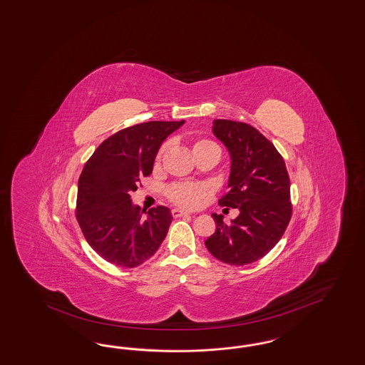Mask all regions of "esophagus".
Wrapping results in <instances>:
<instances>
[{
    "mask_svg": "<svg viewBox=\"0 0 365 365\" xmlns=\"http://www.w3.org/2000/svg\"><path fill=\"white\" fill-rule=\"evenodd\" d=\"M190 213L185 212V210H180V209H173V215L174 217H182V215H189Z\"/></svg>",
    "mask_w": 365,
    "mask_h": 365,
    "instance_id": "1",
    "label": "esophagus"
}]
</instances>
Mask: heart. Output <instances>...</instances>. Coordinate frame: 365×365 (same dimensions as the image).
Returning <instances> with one entry per match:
<instances>
[{"instance_id":"1","label":"heart","mask_w":365,"mask_h":365,"mask_svg":"<svg viewBox=\"0 0 365 365\" xmlns=\"http://www.w3.org/2000/svg\"><path fill=\"white\" fill-rule=\"evenodd\" d=\"M163 147L160 152H159V156L158 159L160 158V155L163 153ZM209 148H214V150H218V147L214 144L213 141L210 140H205V138H200V140H195L191 145V150L192 153L195 152L202 151V150H209ZM212 190L209 186L206 185H195V183H178L175 186H173L170 189V198L171 201L175 202L176 205L179 206H183V207H197L201 205V202L207 198L210 195Z\"/></svg>"}]
</instances>
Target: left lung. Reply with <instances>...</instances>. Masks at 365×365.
<instances>
[{"mask_svg":"<svg viewBox=\"0 0 365 365\" xmlns=\"http://www.w3.org/2000/svg\"><path fill=\"white\" fill-rule=\"evenodd\" d=\"M212 130L230 158L229 191L220 205L237 209L239 215L227 225L224 215L212 214L215 232L205 245L222 263L250 264L271 251L289 225L287 168L274 144L253 126L214 120Z\"/></svg>","mask_w":365,"mask_h":365,"instance_id":"obj_1","label":"left lung"}]
</instances>
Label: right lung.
<instances>
[{"label":"right lung","instance_id":"right-lung-1","mask_svg":"<svg viewBox=\"0 0 365 365\" xmlns=\"http://www.w3.org/2000/svg\"><path fill=\"white\" fill-rule=\"evenodd\" d=\"M185 124L150 121L106 138L85 164L78 180L76 218L88 245L106 262L135 268L159 250L173 222L168 207L144 216L130 194L152 173L164 140Z\"/></svg>","mask_w":365,"mask_h":365}]
</instances>
